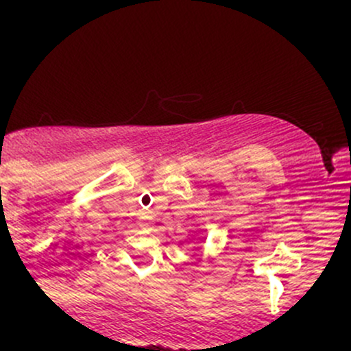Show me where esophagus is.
Wrapping results in <instances>:
<instances>
[{"label": "esophagus", "instance_id": "1", "mask_svg": "<svg viewBox=\"0 0 351 351\" xmlns=\"http://www.w3.org/2000/svg\"><path fill=\"white\" fill-rule=\"evenodd\" d=\"M147 224H148V221H143V223H142V226H147Z\"/></svg>", "mask_w": 351, "mask_h": 351}]
</instances>
